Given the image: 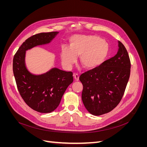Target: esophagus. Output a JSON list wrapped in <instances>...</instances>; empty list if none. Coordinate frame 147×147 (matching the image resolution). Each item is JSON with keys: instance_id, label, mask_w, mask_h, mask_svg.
Wrapping results in <instances>:
<instances>
[{"instance_id": "obj_1", "label": "esophagus", "mask_w": 147, "mask_h": 147, "mask_svg": "<svg viewBox=\"0 0 147 147\" xmlns=\"http://www.w3.org/2000/svg\"><path fill=\"white\" fill-rule=\"evenodd\" d=\"M74 77L76 81H78L79 80V75L77 74H74Z\"/></svg>"}]
</instances>
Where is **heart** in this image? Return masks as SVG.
Instances as JSON below:
<instances>
[{
  "mask_svg": "<svg viewBox=\"0 0 147 147\" xmlns=\"http://www.w3.org/2000/svg\"><path fill=\"white\" fill-rule=\"evenodd\" d=\"M108 53V45L100 37L92 35H75L70 38L69 47L64 46L61 53V61L70 69L80 56V61L86 69L99 65Z\"/></svg>",
  "mask_w": 147,
  "mask_h": 147,
  "instance_id": "heart-1",
  "label": "heart"
}]
</instances>
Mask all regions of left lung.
Masks as SVG:
<instances>
[{
	"label": "left lung",
	"instance_id": "obj_1",
	"mask_svg": "<svg viewBox=\"0 0 147 147\" xmlns=\"http://www.w3.org/2000/svg\"><path fill=\"white\" fill-rule=\"evenodd\" d=\"M117 54L100 65L82 74V99L86 110L96 116L110 112L118 105L130 77L131 61L118 41Z\"/></svg>",
	"mask_w": 147,
	"mask_h": 147
}]
</instances>
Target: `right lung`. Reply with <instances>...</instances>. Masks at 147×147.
Returning a JSON list of instances; mask_svg holds the SVG:
<instances>
[{
    "mask_svg": "<svg viewBox=\"0 0 147 147\" xmlns=\"http://www.w3.org/2000/svg\"><path fill=\"white\" fill-rule=\"evenodd\" d=\"M58 32L35 34L26 40L15 53L13 71L18 90L29 107L40 113H50L58 107L66 89L73 82V73L53 68L36 75L26 67V51L50 43Z\"/></svg>",
    "mask_w": 147,
    "mask_h": 147,
    "instance_id": "right-lung-1",
    "label": "right lung"
}]
</instances>
